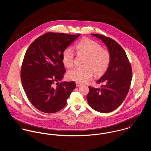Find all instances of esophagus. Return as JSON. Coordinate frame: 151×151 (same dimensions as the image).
<instances>
[{"instance_id":"esophagus-1","label":"esophagus","mask_w":151,"mask_h":151,"mask_svg":"<svg viewBox=\"0 0 151 151\" xmlns=\"http://www.w3.org/2000/svg\"><path fill=\"white\" fill-rule=\"evenodd\" d=\"M76 86H81L82 84H81V83H78V82H77V83H76Z\"/></svg>"}]
</instances>
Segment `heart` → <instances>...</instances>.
<instances>
[{"mask_svg": "<svg viewBox=\"0 0 151 151\" xmlns=\"http://www.w3.org/2000/svg\"><path fill=\"white\" fill-rule=\"evenodd\" d=\"M74 50L78 56L86 57L83 68H74L67 73L69 80L78 83H85L91 80L93 74L96 78L104 76L107 71L111 60L109 51L102 48L95 41L84 38L74 46ZM62 62L68 68L74 64V54L73 50L67 48L62 53Z\"/></svg>", "mask_w": 151, "mask_h": 151, "instance_id": "heart-1", "label": "heart"}]
</instances>
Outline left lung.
Listing matches in <instances>:
<instances>
[{
    "label": "left lung",
    "instance_id": "left-lung-1",
    "mask_svg": "<svg viewBox=\"0 0 151 151\" xmlns=\"http://www.w3.org/2000/svg\"><path fill=\"white\" fill-rule=\"evenodd\" d=\"M108 47L111 60L105 74L96 82L104 83L100 88L89 86L86 98L89 105L101 113H109L118 108L125 99L132 80V68L122 47L104 35L92 34Z\"/></svg>",
    "mask_w": 151,
    "mask_h": 151
}]
</instances>
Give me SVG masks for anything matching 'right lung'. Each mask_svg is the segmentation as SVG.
I'll return each instance as SVG.
<instances>
[{"label": "right lung", "instance_id": "obj_1", "mask_svg": "<svg viewBox=\"0 0 151 151\" xmlns=\"http://www.w3.org/2000/svg\"><path fill=\"white\" fill-rule=\"evenodd\" d=\"M80 34L47 32L27 50L21 68L22 86L32 105L47 113L65 107L76 88L74 81L59 83L65 73L63 52Z\"/></svg>", "mask_w": 151, "mask_h": 151}]
</instances>
